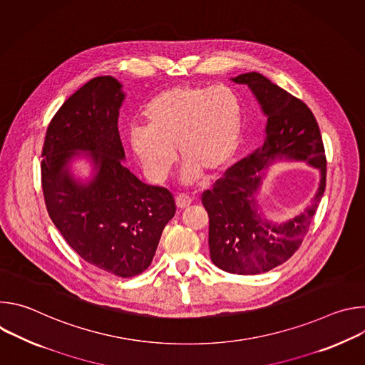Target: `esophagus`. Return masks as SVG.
<instances>
[{
  "label": "esophagus",
  "mask_w": 365,
  "mask_h": 365,
  "mask_svg": "<svg viewBox=\"0 0 365 365\" xmlns=\"http://www.w3.org/2000/svg\"><path fill=\"white\" fill-rule=\"evenodd\" d=\"M190 203H192V197H190V196H187V195H185V193H179V195L176 196V206L180 207V210H183V207L189 206Z\"/></svg>",
  "instance_id": "obj_1"
}]
</instances>
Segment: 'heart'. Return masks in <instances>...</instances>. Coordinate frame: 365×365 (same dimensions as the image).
I'll return each mask as SVG.
<instances>
[{
	"label": "heart",
	"mask_w": 365,
	"mask_h": 365,
	"mask_svg": "<svg viewBox=\"0 0 365 365\" xmlns=\"http://www.w3.org/2000/svg\"><path fill=\"white\" fill-rule=\"evenodd\" d=\"M144 127L130 133V147L144 175L162 183L176 151L186 160L183 179L202 172L217 176L234 160L242 131V102L227 85H178L154 96L143 113Z\"/></svg>",
	"instance_id": "obj_1"
}]
</instances>
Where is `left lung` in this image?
Masks as SVG:
<instances>
[{"mask_svg":"<svg viewBox=\"0 0 365 365\" xmlns=\"http://www.w3.org/2000/svg\"><path fill=\"white\" fill-rule=\"evenodd\" d=\"M267 115L266 140L231 166L212 189L202 193L210 217V251L217 267L234 274L266 273L299 250L309 231L327 186V158L317 118L303 101L257 72L240 75ZM277 157L306 160L322 170V185L304 213L272 226L255 211L253 195L261 184L259 172Z\"/></svg>","mask_w":365,"mask_h":365,"instance_id":"obj_1","label":"left lung"}]
</instances>
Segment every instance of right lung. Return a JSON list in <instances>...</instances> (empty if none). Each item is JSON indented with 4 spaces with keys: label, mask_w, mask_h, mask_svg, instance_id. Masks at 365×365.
<instances>
[{
    "label": "right lung",
    "mask_w": 365,
    "mask_h": 365,
    "mask_svg": "<svg viewBox=\"0 0 365 365\" xmlns=\"http://www.w3.org/2000/svg\"><path fill=\"white\" fill-rule=\"evenodd\" d=\"M123 99L117 79L98 76L65 101L46 131L41 189L50 220L82 259L133 277L151 264L176 205L170 190L143 183L123 166ZM78 149L91 150L98 169L88 185L67 170Z\"/></svg>",
    "instance_id": "1"
}]
</instances>
